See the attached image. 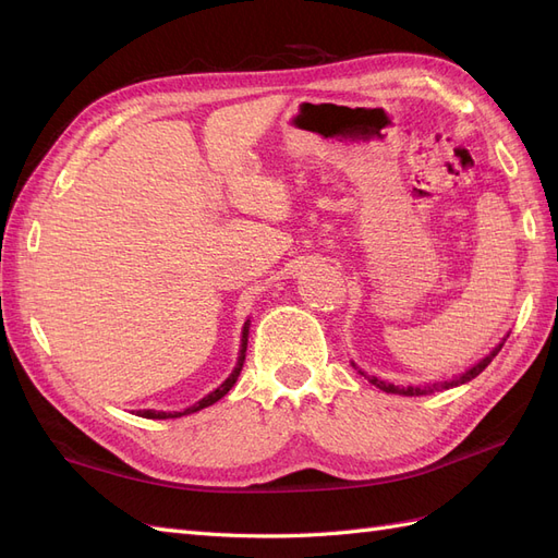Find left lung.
<instances>
[{"mask_svg": "<svg viewBox=\"0 0 558 558\" xmlns=\"http://www.w3.org/2000/svg\"><path fill=\"white\" fill-rule=\"evenodd\" d=\"M500 347L502 344H498L492 353H488V356L484 359V361H480L475 367H470L465 375H461V377H453L451 381H442V384H426V386H408V388H400V386H396V384H386V381H381V379H377V377H367L365 375V379L369 381V384H375L377 388H381V391H386V393H400V396H428V393H435V391H445V388H453V386H459V384H465V381H470V379H475L482 369L494 361V356L496 353L500 351ZM363 375V373H361Z\"/></svg>", "mask_w": 558, "mask_h": 558, "instance_id": "8db88e82", "label": "left lung"}]
</instances>
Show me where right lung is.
<instances>
[{
  "mask_svg": "<svg viewBox=\"0 0 558 558\" xmlns=\"http://www.w3.org/2000/svg\"><path fill=\"white\" fill-rule=\"evenodd\" d=\"M246 342H248V320H246V326H244V332H242V351H240V361H238V367L232 369V375L216 388V391H211L207 398H202L197 404H193V408H189V410H183V412H154V410H142L140 412V416H144V418H177V416H183V414H193V412H197V410H205V408H209V404H214L216 400H221L230 388L234 386V381H238V377H240V373H242V365H244V356H246Z\"/></svg>",
  "mask_w": 558,
  "mask_h": 558,
  "instance_id": "obj_1",
  "label": "right lung"
}]
</instances>
